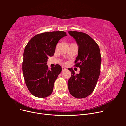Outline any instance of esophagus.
<instances>
[{
  "label": "esophagus",
  "instance_id": "34e87169",
  "mask_svg": "<svg viewBox=\"0 0 126 126\" xmlns=\"http://www.w3.org/2000/svg\"><path fill=\"white\" fill-rule=\"evenodd\" d=\"M62 70L63 71V70H64L65 69H66V68H65L64 67H62Z\"/></svg>",
  "mask_w": 126,
  "mask_h": 126
}]
</instances>
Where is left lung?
Here are the masks:
<instances>
[{"instance_id": "left-lung-1", "label": "left lung", "mask_w": 126, "mask_h": 126, "mask_svg": "<svg viewBox=\"0 0 126 126\" xmlns=\"http://www.w3.org/2000/svg\"><path fill=\"white\" fill-rule=\"evenodd\" d=\"M68 32L78 45L75 66L80 69L79 74H75L72 68L68 69L71 72L68 81V89L75 98H84L93 92L99 77L101 63L100 49L96 42L87 34L76 31Z\"/></svg>"}]
</instances>
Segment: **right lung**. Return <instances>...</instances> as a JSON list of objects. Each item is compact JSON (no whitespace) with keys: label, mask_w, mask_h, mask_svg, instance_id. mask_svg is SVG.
I'll return each instance as SVG.
<instances>
[{"label":"right lung","mask_w":126,"mask_h":126,"mask_svg":"<svg viewBox=\"0 0 126 126\" xmlns=\"http://www.w3.org/2000/svg\"><path fill=\"white\" fill-rule=\"evenodd\" d=\"M63 31L38 34L26 46L22 62V72L26 85L34 96L46 98L51 94L54 82L62 71L59 64L49 69L48 56H53L59 40L66 36Z\"/></svg>","instance_id":"add662e5"}]
</instances>
